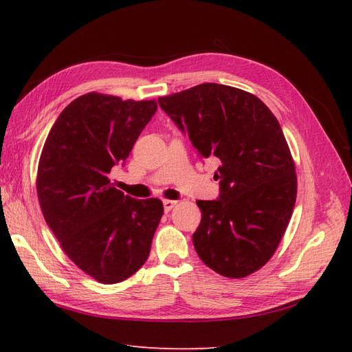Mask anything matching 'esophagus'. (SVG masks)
Listing matches in <instances>:
<instances>
[{
  "label": "esophagus",
  "instance_id": "34e87169",
  "mask_svg": "<svg viewBox=\"0 0 352 352\" xmlns=\"http://www.w3.org/2000/svg\"><path fill=\"white\" fill-rule=\"evenodd\" d=\"M175 206H177V201H174V199H163V208H164V212L172 210V208H174Z\"/></svg>",
  "mask_w": 352,
  "mask_h": 352
}]
</instances>
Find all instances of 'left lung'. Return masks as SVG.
Segmentation results:
<instances>
[{
  "label": "left lung",
  "mask_w": 352,
  "mask_h": 352,
  "mask_svg": "<svg viewBox=\"0 0 352 352\" xmlns=\"http://www.w3.org/2000/svg\"><path fill=\"white\" fill-rule=\"evenodd\" d=\"M204 159L221 160L218 199L197 201L201 223L193 246L228 278L266 265L286 231L296 201L295 163L281 126L256 95L203 83L159 98Z\"/></svg>",
  "instance_id": "8db88e82"
}]
</instances>
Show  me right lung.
Wrapping results in <instances>:
<instances>
[{"label":"right lung","mask_w":352,"mask_h":352,"mask_svg":"<svg viewBox=\"0 0 352 352\" xmlns=\"http://www.w3.org/2000/svg\"><path fill=\"white\" fill-rule=\"evenodd\" d=\"M155 110L154 100L81 95L58 115L42 149L36 186L43 218L66 256L102 284L139 271L162 219L160 199H134L109 180Z\"/></svg>","instance_id":"1"}]
</instances>
